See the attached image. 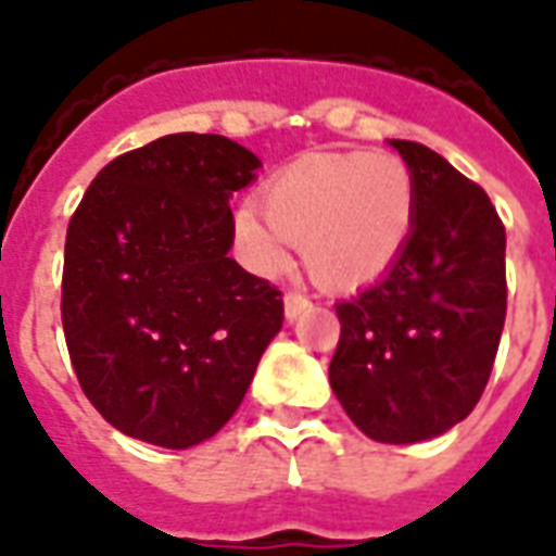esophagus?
Returning <instances> with one entry per match:
<instances>
[{"label":"esophagus","instance_id":"esophagus-1","mask_svg":"<svg viewBox=\"0 0 556 556\" xmlns=\"http://www.w3.org/2000/svg\"><path fill=\"white\" fill-rule=\"evenodd\" d=\"M311 307V299L302 293H287L283 295V313H287V319L293 323V319H299L304 311Z\"/></svg>","mask_w":556,"mask_h":556}]
</instances>
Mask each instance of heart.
I'll return each instance as SVG.
<instances>
[{
    "mask_svg": "<svg viewBox=\"0 0 556 556\" xmlns=\"http://www.w3.org/2000/svg\"><path fill=\"white\" fill-rule=\"evenodd\" d=\"M416 184L390 152L323 154L263 187V214L240 204L233 233L254 273L281 275L290 242L325 290H357L399 261L413 231Z\"/></svg>",
    "mask_w": 556,
    "mask_h": 556,
    "instance_id": "heart-1",
    "label": "heart"
}]
</instances>
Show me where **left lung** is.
<instances>
[{
  "label": "left lung",
  "instance_id": "8db88e82",
  "mask_svg": "<svg viewBox=\"0 0 556 556\" xmlns=\"http://www.w3.org/2000/svg\"><path fill=\"white\" fill-rule=\"evenodd\" d=\"M416 184L399 261L337 304L333 395L369 440L440 437L481 402L507 316L504 225L490 195L442 154L390 140Z\"/></svg>",
  "mask_w": 556,
  "mask_h": 556
}]
</instances>
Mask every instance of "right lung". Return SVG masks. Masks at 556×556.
<instances>
[{"instance_id": "add662e5", "label": "right lung", "mask_w": 556, "mask_h": 556, "mask_svg": "<svg viewBox=\"0 0 556 556\" xmlns=\"http://www.w3.org/2000/svg\"><path fill=\"white\" fill-rule=\"evenodd\" d=\"M257 166L223 135H166L114 157L75 207L66 349L90 404L125 437L161 448L211 440L281 331V293L228 257V202Z\"/></svg>"}]
</instances>
